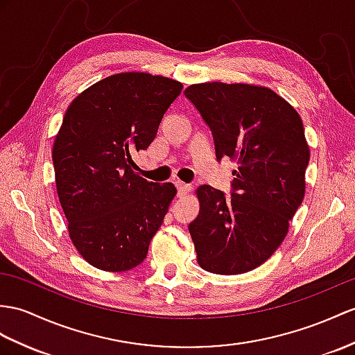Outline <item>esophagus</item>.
I'll use <instances>...</instances> for the list:
<instances>
[{"mask_svg": "<svg viewBox=\"0 0 355 355\" xmlns=\"http://www.w3.org/2000/svg\"><path fill=\"white\" fill-rule=\"evenodd\" d=\"M176 188H178V196L180 197V196H185L189 189H191V187L189 185H187V184H184V182H180V180H176Z\"/></svg>", "mask_w": 355, "mask_h": 355, "instance_id": "esophagus-1", "label": "esophagus"}]
</instances>
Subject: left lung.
<instances>
[{
	"label": "left lung",
	"mask_w": 355,
	"mask_h": 355,
	"mask_svg": "<svg viewBox=\"0 0 355 355\" xmlns=\"http://www.w3.org/2000/svg\"><path fill=\"white\" fill-rule=\"evenodd\" d=\"M185 98L209 128L215 159L238 164L230 196L197 189L200 211L188 226L197 262L214 274L248 272L279 248L304 198V126L286 101L257 85L194 84Z\"/></svg>",
	"instance_id": "obj_1"
}]
</instances>
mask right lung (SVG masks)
<instances>
[{"label": "right lung", "mask_w": 355, "mask_h": 355, "mask_svg": "<svg viewBox=\"0 0 355 355\" xmlns=\"http://www.w3.org/2000/svg\"><path fill=\"white\" fill-rule=\"evenodd\" d=\"M180 92L170 78L117 73L66 111L53 149L57 194L73 245L99 270L140 265L166 217L175 185L138 176L132 155L149 148Z\"/></svg>", "instance_id": "add662e5"}]
</instances>
